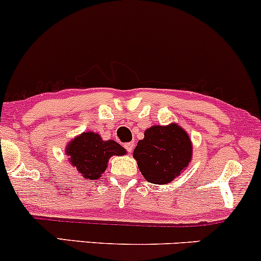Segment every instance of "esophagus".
Here are the masks:
<instances>
[{
	"label": "esophagus",
	"mask_w": 261,
	"mask_h": 261,
	"mask_svg": "<svg viewBox=\"0 0 261 261\" xmlns=\"http://www.w3.org/2000/svg\"><path fill=\"white\" fill-rule=\"evenodd\" d=\"M125 148L127 149L128 153H131L134 149V142H128V143H125Z\"/></svg>",
	"instance_id": "obj_1"
}]
</instances>
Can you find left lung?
<instances>
[{
	"instance_id": "1",
	"label": "left lung",
	"mask_w": 261,
	"mask_h": 261,
	"mask_svg": "<svg viewBox=\"0 0 261 261\" xmlns=\"http://www.w3.org/2000/svg\"><path fill=\"white\" fill-rule=\"evenodd\" d=\"M133 155L146 180L164 185L187 169L193 158V143L187 131L175 122L153 125L145 131Z\"/></svg>"
}]
</instances>
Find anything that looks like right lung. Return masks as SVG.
Returning <instances> with one entry per match:
<instances>
[{
	"label": "right lung",
	"mask_w": 261,
	"mask_h": 261,
	"mask_svg": "<svg viewBox=\"0 0 261 261\" xmlns=\"http://www.w3.org/2000/svg\"><path fill=\"white\" fill-rule=\"evenodd\" d=\"M65 153L71 166L85 179H99L113 155L126 154V149L114 140L104 141L99 134L87 131L67 143Z\"/></svg>",
	"instance_id": "1"
}]
</instances>
